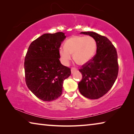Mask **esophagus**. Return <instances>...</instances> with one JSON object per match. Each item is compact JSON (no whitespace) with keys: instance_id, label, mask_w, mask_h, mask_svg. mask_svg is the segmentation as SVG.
<instances>
[{"instance_id":"34e87169","label":"esophagus","mask_w":134,"mask_h":134,"mask_svg":"<svg viewBox=\"0 0 134 134\" xmlns=\"http://www.w3.org/2000/svg\"><path fill=\"white\" fill-rule=\"evenodd\" d=\"M77 70V69H76V68H71V74L73 73L74 72H75Z\"/></svg>"}]
</instances>
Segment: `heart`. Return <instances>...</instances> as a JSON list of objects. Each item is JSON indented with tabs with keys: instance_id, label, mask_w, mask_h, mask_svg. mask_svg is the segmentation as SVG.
<instances>
[{
	"instance_id": "1",
	"label": "heart",
	"mask_w": 134,
	"mask_h": 134,
	"mask_svg": "<svg viewBox=\"0 0 134 134\" xmlns=\"http://www.w3.org/2000/svg\"><path fill=\"white\" fill-rule=\"evenodd\" d=\"M64 47L59 49V55L64 64L67 65L71 59H73L79 65L87 63L93 57L96 51V42L90 36H72L66 40Z\"/></svg>"
}]
</instances>
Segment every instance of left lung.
I'll use <instances>...</instances> for the list:
<instances>
[{
	"instance_id": "obj_1",
	"label": "left lung",
	"mask_w": 134,
	"mask_h": 134,
	"mask_svg": "<svg viewBox=\"0 0 134 134\" xmlns=\"http://www.w3.org/2000/svg\"><path fill=\"white\" fill-rule=\"evenodd\" d=\"M89 35L96 42V54L90 62L82 65L79 71L82 79L79 90L83 96L90 99L102 97L116 81L118 74V54L109 40L94 32H81Z\"/></svg>"
}]
</instances>
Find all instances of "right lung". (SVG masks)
Segmentation results:
<instances>
[{
  "instance_id": "1",
  "label": "right lung",
  "mask_w": 134,
  "mask_h": 134,
  "mask_svg": "<svg viewBox=\"0 0 134 134\" xmlns=\"http://www.w3.org/2000/svg\"><path fill=\"white\" fill-rule=\"evenodd\" d=\"M64 33L44 34L31 42L25 58V81L28 89L43 101L54 100L62 94L63 81L71 74L59 58Z\"/></svg>"
}]
</instances>
